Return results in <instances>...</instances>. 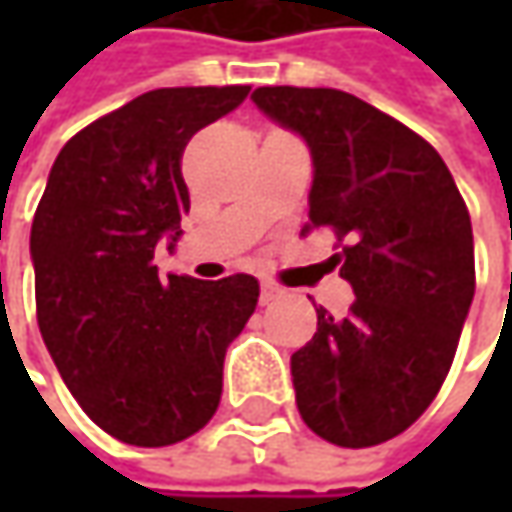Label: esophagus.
<instances>
[{"label": "esophagus", "instance_id": "esophagus-1", "mask_svg": "<svg viewBox=\"0 0 512 512\" xmlns=\"http://www.w3.org/2000/svg\"><path fill=\"white\" fill-rule=\"evenodd\" d=\"M285 296V290L276 285H270V282H262V293H259V302L262 305H270V302H276V299H282Z\"/></svg>", "mask_w": 512, "mask_h": 512}]
</instances>
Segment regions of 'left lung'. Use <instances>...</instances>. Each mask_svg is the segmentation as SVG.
I'll return each mask as SVG.
<instances>
[{
	"label": "left lung",
	"mask_w": 512,
	"mask_h": 512,
	"mask_svg": "<svg viewBox=\"0 0 512 512\" xmlns=\"http://www.w3.org/2000/svg\"><path fill=\"white\" fill-rule=\"evenodd\" d=\"M253 105L305 139L307 227H330L356 302L316 307L290 356L305 424L339 447L399 436L436 399L476 290L473 227L442 156L393 116L333 88H256Z\"/></svg>",
	"instance_id": "1"
}]
</instances>
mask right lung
I'll list each match as a JSON object with an SVG mask.
<instances>
[{
    "instance_id": "1",
    "label": "right lung",
    "mask_w": 512,
    "mask_h": 512,
    "mask_svg": "<svg viewBox=\"0 0 512 512\" xmlns=\"http://www.w3.org/2000/svg\"><path fill=\"white\" fill-rule=\"evenodd\" d=\"M247 93H142L79 130L50 168L30 227L39 330L73 399L119 442L165 447L199 433L222 399L227 344L259 302L247 273L159 279L153 265L190 210L187 139Z\"/></svg>"
}]
</instances>
